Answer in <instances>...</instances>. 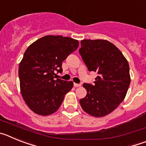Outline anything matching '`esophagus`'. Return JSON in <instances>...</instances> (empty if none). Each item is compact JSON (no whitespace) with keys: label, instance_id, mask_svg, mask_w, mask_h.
<instances>
[{"label":"esophagus","instance_id":"1","mask_svg":"<svg viewBox=\"0 0 146 146\" xmlns=\"http://www.w3.org/2000/svg\"><path fill=\"white\" fill-rule=\"evenodd\" d=\"M74 87H80L81 85L80 84H77V83H74Z\"/></svg>","mask_w":146,"mask_h":146}]
</instances>
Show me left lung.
Returning <instances> with one entry per match:
<instances>
[{"label":"left lung","mask_w":146,"mask_h":146,"mask_svg":"<svg viewBox=\"0 0 146 146\" xmlns=\"http://www.w3.org/2000/svg\"><path fill=\"white\" fill-rule=\"evenodd\" d=\"M79 52L90 72L98 74L94 85L84 83L86 97L80 100L82 110L100 118L111 113L124 99L130 84L129 66L124 55L105 39L81 41Z\"/></svg>","instance_id":"obj_1"}]
</instances>
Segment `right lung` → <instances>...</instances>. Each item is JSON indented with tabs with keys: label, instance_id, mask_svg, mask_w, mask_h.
I'll return each mask as SVG.
<instances>
[{
	"label": "right lung",
	"instance_id": "1",
	"mask_svg": "<svg viewBox=\"0 0 146 146\" xmlns=\"http://www.w3.org/2000/svg\"><path fill=\"white\" fill-rule=\"evenodd\" d=\"M78 46L79 42L74 38L48 35L25 50L19 66L20 92L33 113L47 116L60 108L74 83L55 80V72L63 71L62 62Z\"/></svg>",
	"mask_w": 146,
	"mask_h": 146
}]
</instances>
